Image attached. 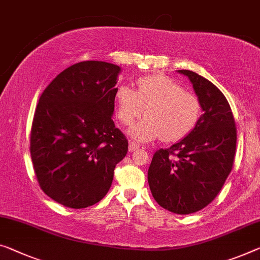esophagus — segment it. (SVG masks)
Returning a JSON list of instances; mask_svg holds the SVG:
<instances>
[{
    "label": "esophagus",
    "instance_id": "34e87169",
    "mask_svg": "<svg viewBox=\"0 0 260 260\" xmlns=\"http://www.w3.org/2000/svg\"><path fill=\"white\" fill-rule=\"evenodd\" d=\"M139 149V144L135 143V142H130L129 143V151L130 152H134V151Z\"/></svg>",
    "mask_w": 260,
    "mask_h": 260
}]
</instances>
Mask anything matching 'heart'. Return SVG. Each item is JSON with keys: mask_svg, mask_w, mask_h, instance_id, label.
Instances as JSON below:
<instances>
[{"mask_svg": "<svg viewBox=\"0 0 260 260\" xmlns=\"http://www.w3.org/2000/svg\"><path fill=\"white\" fill-rule=\"evenodd\" d=\"M117 118L129 125L142 116L146 117L130 127L129 135L138 142L160 138L175 142L186 137L197 126L202 115L198 95L187 91L174 79L165 74H151L136 81V89L119 86L115 93Z\"/></svg>", "mask_w": 260, "mask_h": 260, "instance_id": "obj_1", "label": "heart"}]
</instances>
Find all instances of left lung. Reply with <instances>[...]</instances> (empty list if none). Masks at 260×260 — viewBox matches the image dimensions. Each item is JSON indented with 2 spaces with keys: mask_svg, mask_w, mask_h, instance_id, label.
Returning a JSON list of instances; mask_svg holds the SVG:
<instances>
[{
  "mask_svg": "<svg viewBox=\"0 0 260 260\" xmlns=\"http://www.w3.org/2000/svg\"><path fill=\"white\" fill-rule=\"evenodd\" d=\"M203 114L188 136L169 149L155 151L147 181L155 201L174 214L197 213L217 197L230 174L237 130L231 108L209 80L188 70Z\"/></svg>",
  "mask_w": 260,
  "mask_h": 260,
  "instance_id": "8db88e82",
  "label": "left lung"
}]
</instances>
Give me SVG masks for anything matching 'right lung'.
Instances as JSON below:
<instances>
[{
  "label": "right lung",
  "mask_w": 260,
  "mask_h": 260,
  "mask_svg": "<svg viewBox=\"0 0 260 260\" xmlns=\"http://www.w3.org/2000/svg\"><path fill=\"white\" fill-rule=\"evenodd\" d=\"M121 67L81 61L58 74L39 98L30 153L41 188L55 202L81 209L106 197L127 141L115 126Z\"/></svg>",
  "instance_id": "obj_1"
}]
</instances>
